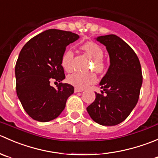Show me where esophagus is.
<instances>
[{
  "label": "esophagus",
  "mask_w": 158,
  "mask_h": 158,
  "mask_svg": "<svg viewBox=\"0 0 158 158\" xmlns=\"http://www.w3.org/2000/svg\"><path fill=\"white\" fill-rule=\"evenodd\" d=\"M83 90H84V89L77 88V87H75V88H74V92H75V93H77V92H82Z\"/></svg>",
  "instance_id": "obj_1"
}]
</instances>
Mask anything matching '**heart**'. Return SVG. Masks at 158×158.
Masks as SVG:
<instances>
[{
	"label": "heart",
	"mask_w": 158,
	"mask_h": 158,
	"mask_svg": "<svg viewBox=\"0 0 158 158\" xmlns=\"http://www.w3.org/2000/svg\"><path fill=\"white\" fill-rule=\"evenodd\" d=\"M81 49L92 59L95 71L98 72H102L104 69V64L102 60L104 57V51L102 48L94 42L88 41L81 46ZM72 59V51L68 50L65 51L61 58V65L65 71H70L71 70ZM67 81L75 87L83 89L90 84H94L97 81V77L94 74H84L80 73H72L67 77Z\"/></svg>",
	"instance_id": "1"
}]
</instances>
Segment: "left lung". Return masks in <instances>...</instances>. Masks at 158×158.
Returning a JSON list of instances; mask_svg holds the SVG:
<instances>
[{
  "label": "left lung",
  "mask_w": 158,
  "mask_h": 158,
  "mask_svg": "<svg viewBox=\"0 0 158 158\" xmlns=\"http://www.w3.org/2000/svg\"><path fill=\"white\" fill-rule=\"evenodd\" d=\"M96 40L106 47L110 66L100 82L101 94L87 107L94 121L114 126L124 121L138 101L142 85L140 61L133 49L114 34L98 37Z\"/></svg>",
  "instance_id": "left-lung-1"
}]
</instances>
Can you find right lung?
Instances as JSON below:
<instances>
[{"instance_id": "right-lung-1", "label": "right lung", "mask_w": 158, "mask_h": 158, "mask_svg": "<svg viewBox=\"0 0 158 158\" xmlns=\"http://www.w3.org/2000/svg\"><path fill=\"white\" fill-rule=\"evenodd\" d=\"M71 31L50 29L31 38L23 47L15 66L16 90L28 115L40 122L57 118L66 106L74 87L62 84L65 78L61 58L66 47L78 40ZM51 79L60 82L57 89Z\"/></svg>"}]
</instances>
